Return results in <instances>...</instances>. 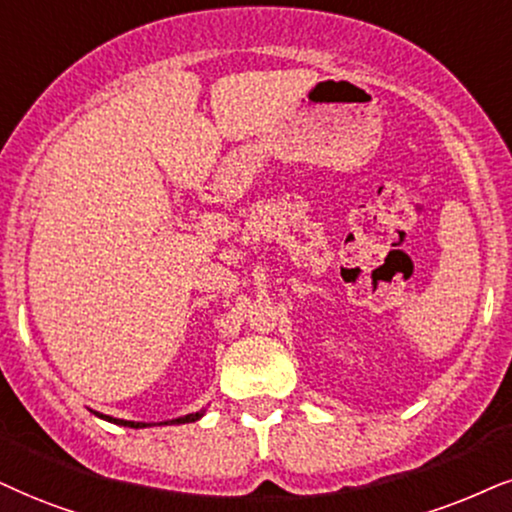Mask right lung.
Returning a JSON list of instances; mask_svg holds the SVG:
<instances>
[{
  "mask_svg": "<svg viewBox=\"0 0 512 512\" xmlns=\"http://www.w3.org/2000/svg\"><path fill=\"white\" fill-rule=\"evenodd\" d=\"M99 415V413H97ZM201 415H204V410H199V413H189L185 418H175V420H168V422H159V425H185V422H194L199 420ZM99 418L113 422V425H123V427H132V430H140V427H151V422H132V420H118V418H111V415H99Z\"/></svg>",
  "mask_w": 512,
  "mask_h": 512,
  "instance_id": "right-lung-1",
  "label": "right lung"
}]
</instances>
